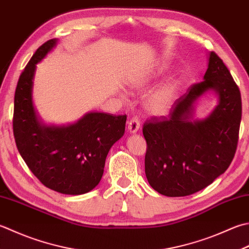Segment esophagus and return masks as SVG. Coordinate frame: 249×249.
Returning a JSON list of instances; mask_svg holds the SVG:
<instances>
[{"label": "esophagus", "instance_id": "esophagus-1", "mask_svg": "<svg viewBox=\"0 0 249 249\" xmlns=\"http://www.w3.org/2000/svg\"><path fill=\"white\" fill-rule=\"evenodd\" d=\"M127 128L130 134H136L140 128V123L137 119H131L127 123Z\"/></svg>", "mask_w": 249, "mask_h": 249}]
</instances>
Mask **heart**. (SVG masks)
<instances>
[{"label":"heart","instance_id":"obj_1","mask_svg":"<svg viewBox=\"0 0 249 249\" xmlns=\"http://www.w3.org/2000/svg\"><path fill=\"white\" fill-rule=\"evenodd\" d=\"M150 79H145L138 84L139 89H144ZM177 95V85L175 81H166L154 89L144 100V109L151 115L165 116L173 110Z\"/></svg>","mask_w":249,"mask_h":249}]
</instances>
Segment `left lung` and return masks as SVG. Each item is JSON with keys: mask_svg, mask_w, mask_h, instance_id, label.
<instances>
[{"mask_svg": "<svg viewBox=\"0 0 249 249\" xmlns=\"http://www.w3.org/2000/svg\"><path fill=\"white\" fill-rule=\"evenodd\" d=\"M203 80L175 102L170 118H152L143 125L145 176L165 196H187L203 190L234 158L242 119L240 89L213 52L208 53ZM209 91L216 95L217 106L205 119H194L198 99Z\"/></svg>", "mask_w": 249, "mask_h": 249, "instance_id": "8db88e82", "label": "left lung"}]
</instances>
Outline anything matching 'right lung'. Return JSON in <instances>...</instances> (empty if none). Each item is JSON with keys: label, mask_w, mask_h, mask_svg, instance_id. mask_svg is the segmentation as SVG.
<instances>
[{"label": "right lung", "mask_w": 249, "mask_h": 249, "mask_svg": "<svg viewBox=\"0 0 249 249\" xmlns=\"http://www.w3.org/2000/svg\"><path fill=\"white\" fill-rule=\"evenodd\" d=\"M58 38L36 50L19 77L14 100V137L21 158L44 186L69 196L91 191L100 182L107 155L123 137L126 115L89 112L67 125H47L36 114L32 90L36 65Z\"/></svg>", "instance_id": "obj_1"}]
</instances>
